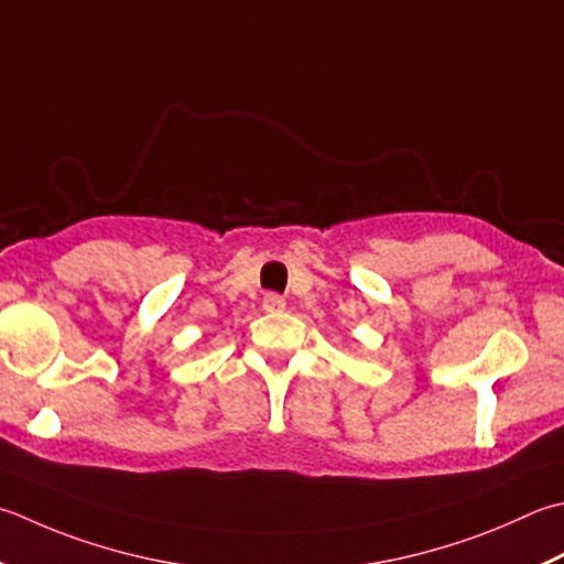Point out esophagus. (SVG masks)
Listing matches in <instances>:
<instances>
[{
	"mask_svg": "<svg viewBox=\"0 0 564 564\" xmlns=\"http://www.w3.org/2000/svg\"><path fill=\"white\" fill-rule=\"evenodd\" d=\"M263 311L283 313L285 311V297H281L279 293H267V295H263Z\"/></svg>",
	"mask_w": 564,
	"mask_h": 564,
	"instance_id": "obj_1",
	"label": "esophagus"
}]
</instances>
